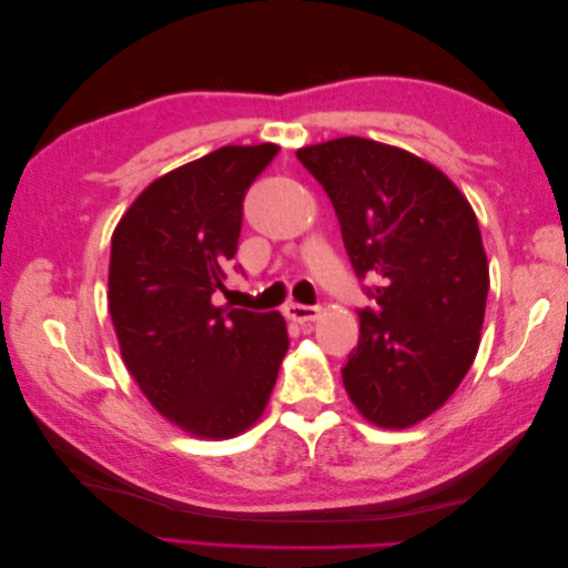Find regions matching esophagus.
<instances>
[{
    "mask_svg": "<svg viewBox=\"0 0 568 568\" xmlns=\"http://www.w3.org/2000/svg\"><path fill=\"white\" fill-rule=\"evenodd\" d=\"M284 313L288 320H294L298 324H305V322H315L320 317V307L317 305H301V303H288L284 307Z\"/></svg>",
    "mask_w": 568,
    "mask_h": 568,
    "instance_id": "esophagus-1",
    "label": "esophagus"
}]
</instances>
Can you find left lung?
<instances>
[{"label": "left lung", "instance_id": "8db88e82", "mask_svg": "<svg viewBox=\"0 0 568 568\" xmlns=\"http://www.w3.org/2000/svg\"><path fill=\"white\" fill-rule=\"evenodd\" d=\"M332 199L343 246L374 307L341 369L353 405L407 428L469 372L488 298V261L469 201L438 168L363 136L296 151Z\"/></svg>", "mask_w": 568, "mask_h": 568}]
</instances>
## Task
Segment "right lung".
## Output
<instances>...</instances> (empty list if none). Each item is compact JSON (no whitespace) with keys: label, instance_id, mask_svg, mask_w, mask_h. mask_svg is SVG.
<instances>
[{"label":"right lung","instance_id":"add662e5","mask_svg":"<svg viewBox=\"0 0 568 568\" xmlns=\"http://www.w3.org/2000/svg\"><path fill=\"white\" fill-rule=\"evenodd\" d=\"M277 151L222 146L173 170L136 196L111 239L120 353L149 403L199 438H232L255 424L288 351L280 313L211 301L225 291L244 196Z\"/></svg>","mask_w":568,"mask_h":568}]
</instances>
